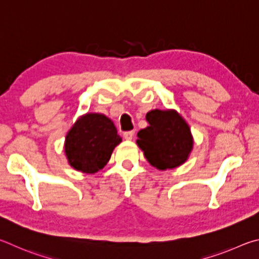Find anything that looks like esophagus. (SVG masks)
I'll return each instance as SVG.
<instances>
[{
	"label": "esophagus",
	"mask_w": 259,
	"mask_h": 259,
	"mask_svg": "<svg viewBox=\"0 0 259 259\" xmlns=\"http://www.w3.org/2000/svg\"><path fill=\"white\" fill-rule=\"evenodd\" d=\"M124 138L126 140H132L134 138V132H133V131H128V132H125Z\"/></svg>",
	"instance_id": "34e87169"
}]
</instances>
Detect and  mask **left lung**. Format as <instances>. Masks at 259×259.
<instances>
[{
  "label": "left lung",
  "mask_w": 259,
  "mask_h": 259,
  "mask_svg": "<svg viewBox=\"0 0 259 259\" xmlns=\"http://www.w3.org/2000/svg\"><path fill=\"white\" fill-rule=\"evenodd\" d=\"M147 128L138 133V146L144 157L158 169L175 168L188 159L193 141L187 122L174 110H151L147 113Z\"/></svg>",
  "instance_id": "1"
}]
</instances>
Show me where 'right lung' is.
<instances>
[{"instance_id": "obj_1", "label": "right lung", "mask_w": 259, "mask_h": 259, "mask_svg": "<svg viewBox=\"0 0 259 259\" xmlns=\"http://www.w3.org/2000/svg\"><path fill=\"white\" fill-rule=\"evenodd\" d=\"M120 142L121 138L108 117L101 113H86L68 132L65 151L75 169L93 174L103 168Z\"/></svg>"}]
</instances>
